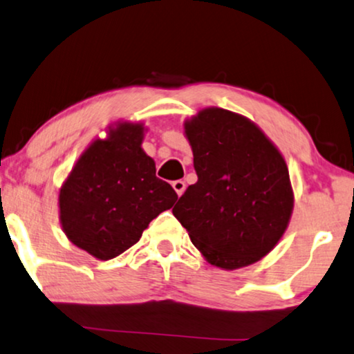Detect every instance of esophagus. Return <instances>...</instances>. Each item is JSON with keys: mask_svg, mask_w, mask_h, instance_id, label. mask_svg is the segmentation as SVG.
<instances>
[{"mask_svg": "<svg viewBox=\"0 0 354 354\" xmlns=\"http://www.w3.org/2000/svg\"><path fill=\"white\" fill-rule=\"evenodd\" d=\"M173 189L176 191V194H178V196H181L183 192H185V189H186V183L183 181V180H176V181H173Z\"/></svg>", "mask_w": 354, "mask_h": 354, "instance_id": "34e87169", "label": "esophagus"}]
</instances>
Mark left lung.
Wrapping results in <instances>:
<instances>
[{
    "label": "left lung",
    "mask_w": 354,
    "mask_h": 354,
    "mask_svg": "<svg viewBox=\"0 0 354 354\" xmlns=\"http://www.w3.org/2000/svg\"><path fill=\"white\" fill-rule=\"evenodd\" d=\"M197 183L173 215L212 266L233 270L261 261L283 236L293 191L281 153L254 122L207 108L185 124Z\"/></svg>",
    "instance_id": "left-lung-1"
}]
</instances>
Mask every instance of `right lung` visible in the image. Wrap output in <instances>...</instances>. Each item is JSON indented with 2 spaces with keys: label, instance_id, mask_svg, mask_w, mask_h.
I'll return each mask as SVG.
<instances>
[{
  "label": "right lung",
  "instance_id": "add662e5",
  "mask_svg": "<svg viewBox=\"0 0 354 354\" xmlns=\"http://www.w3.org/2000/svg\"><path fill=\"white\" fill-rule=\"evenodd\" d=\"M142 124H120L77 160L59 191L66 236L91 256L108 261L134 246L150 221L171 209L178 194L155 176L140 147Z\"/></svg>",
  "mask_w": 354,
  "mask_h": 354
}]
</instances>
